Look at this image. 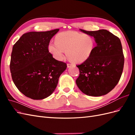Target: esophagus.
<instances>
[{
  "label": "esophagus",
  "instance_id": "esophagus-1",
  "mask_svg": "<svg viewBox=\"0 0 135 135\" xmlns=\"http://www.w3.org/2000/svg\"><path fill=\"white\" fill-rule=\"evenodd\" d=\"M73 65H74V64H67V66H68V68H70V67H71V66H73Z\"/></svg>",
  "mask_w": 135,
  "mask_h": 135
}]
</instances>
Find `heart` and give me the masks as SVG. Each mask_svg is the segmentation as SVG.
<instances>
[{
	"label": "heart",
	"mask_w": 135,
	"mask_h": 135,
	"mask_svg": "<svg viewBox=\"0 0 135 135\" xmlns=\"http://www.w3.org/2000/svg\"><path fill=\"white\" fill-rule=\"evenodd\" d=\"M95 44V39L90 35L68 31L57 35L55 43L49 44L48 50L56 60H62L66 51L70 60L76 63H82L92 56Z\"/></svg>",
	"instance_id": "b5f03b06"
}]
</instances>
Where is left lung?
Masks as SVG:
<instances>
[{
	"label": "left lung",
	"instance_id": "1",
	"mask_svg": "<svg viewBox=\"0 0 135 135\" xmlns=\"http://www.w3.org/2000/svg\"><path fill=\"white\" fill-rule=\"evenodd\" d=\"M80 30L93 36L97 46L89 59L76 65L80 73L76 85L87 95H105L116 86L123 72L124 57L120 40L107 30Z\"/></svg>",
	"mask_w": 135,
	"mask_h": 135
}]
</instances>
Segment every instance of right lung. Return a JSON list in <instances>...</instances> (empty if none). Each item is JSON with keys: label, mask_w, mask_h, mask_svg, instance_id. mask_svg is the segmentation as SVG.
<instances>
[{"label": "right lung", "mask_w": 135, "mask_h": 135, "mask_svg": "<svg viewBox=\"0 0 135 135\" xmlns=\"http://www.w3.org/2000/svg\"><path fill=\"white\" fill-rule=\"evenodd\" d=\"M59 28L23 34L13 47L10 62L12 78L18 90L33 100L44 99L54 92L66 64L48 51L51 38Z\"/></svg>", "instance_id": "add662e5"}]
</instances>
